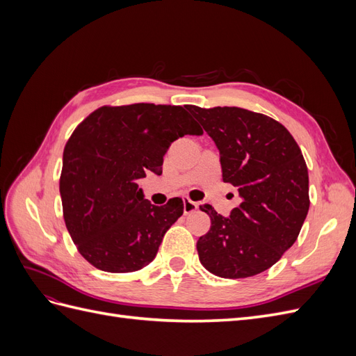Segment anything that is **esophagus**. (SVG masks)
I'll list each match as a JSON object with an SVG mask.
<instances>
[{"label":"esophagus","mask_w":356,"mask_h":356,"mask_svg":"<svg viewBox=\"0 0 356 356\" xmlns=\"http://www.w3.org/2000/svg\"><path fill=\"white\" fill-rule=\"evenodd\" d=\"M197 208H199V204L196 202H193L190 199H184V213L195 212Z\"/></svg>","instance_id":"34e87169"}]
</instances>
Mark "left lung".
<instances>
[{
    "mask_svg": "<svg viewBox=\"0 0 356 356\" xmlns=\"http://www.w3.org/2000/svg\"><path fill=\"white\" fill-rule=\"evenodd\" d=\"M220 149L222 181L242 203L225 218L209 204V232L197 241L202 266L225 279L272 267L297 241L309 211V174L288 129L272 117L238 106L188 105Z\"/></svg>",
    "mask_w": 356,
    "mask_h": 356,
    "instance_id": "left-lung-1",
    "label": "left lung"
}]
</instances>
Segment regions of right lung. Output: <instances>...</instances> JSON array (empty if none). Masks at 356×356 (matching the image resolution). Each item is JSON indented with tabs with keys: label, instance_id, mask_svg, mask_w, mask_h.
Segmentation results:
<instances>
[{
	"label": "right lung",
	"instance_id": "1",
	"mask_svg": "<svg viewBox=\"0 0 356 356\" xmlns=\"http://www.w3.org/2000/svg\"><path fill=\"white\" fill-rule=\"evenodd\" d=\"M179 105H105L75 127L63 149L59 179L63 220L86 261L110 273L139 270L153 261L184 202L154 207L136 181L161 174L175 139L202 135Z\"/></svg>",
	"mask_w": 356,
	"mask_h": 356
}]
</instances>
